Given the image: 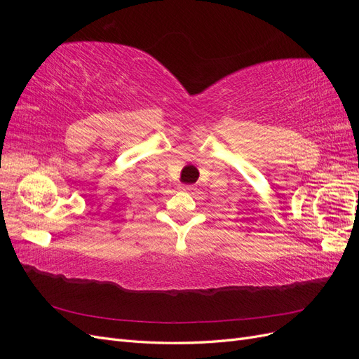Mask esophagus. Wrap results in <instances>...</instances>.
<instances>
[{
  "mask_svg": "<svg viewBox=\"0 0 359 359\" xmlns=\"http://www.w3.org/2000/svg\"><path fill=\"white\" fill-rule=\"evenodd\" d=\"M182 190H184V191H189V193H193L194 190H196V187H194V186H184Z\"/></svg>",
  "mask_w": 359,
  "mask_h": 359,
  "instance_id": "obj_1",
  "label": "esophagus"
}]
</instances>
